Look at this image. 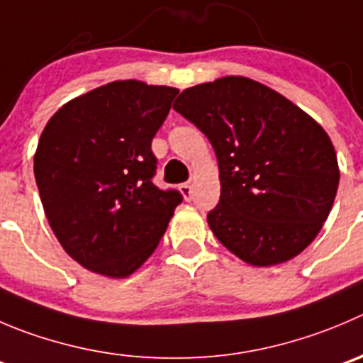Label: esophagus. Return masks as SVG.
Here are the masks:
<instances>
[{
    "label": "esophagus",
    "instance_id": "34e87169",
    "mask_svg": "<svg viewBox=\"0 0 363 363\" xmlns=\"http://www.w3.org/2000/svg\"><path fill=\"white\" fill-rule=\"evenodd\" d=\"M179 192H182V194H184V198L189 201V199H191V196H192L191 184H182V185H179Z\"/></svg>",
    "mask_w": 363,
    "mask_h": 363
}]
</instances>
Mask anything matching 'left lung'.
<instances>
[{"label": "left lung", "mask_w": 363, "mask_h": 363, "mask_svg": "<svg viewBox=\"0 0 363 363\" xmlns=\"http://www.w3.org/2000/svg\"><path fill=\"white\" fill-rule=\"evenodd\" d=\"M172 108L216 151L220 199L206 220L217 240L257 267L301 253L330 216L339 187L337 155L323 126L244 76L185 89Z\"/></svg>", "instance_id": "1"}]
</instances>
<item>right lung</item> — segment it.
<instances>
[{
	"instance_id": "1",
	"label": "right lung",
	"mask_w": 363,
	"mask_h": 363,
	"mask_svg": "<svg viewBox=\"0 0 363 363\" xmlns=\"http://www.w3.org/2000/svg\"><path fill=\"white\" fill-rule=\"evenodd\" d=\"M178 89L112 82L48 121L33 172L48 223L85 269L126 278L151 257L182 194L153 184L151 140Z\"/></svg>"
}]
</instances>
